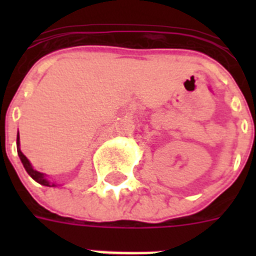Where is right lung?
Masks as SVG:
<instances>
[{"mask_svg": "<svg viewBox=\"0 0 256 256\" xmlns=\"http://www.w3.org/2000/svg\"><path fill=\"white\" fill-rule=\"evenodd\" d=\"M17 152H18V156H20V160H21L22 164H24V168H25V170L28 171V174H29L30 176L36 180V182H38L40 184H44V186H56V184L50 183L49 180L45 178V175L41 174L40 171H36L33 168H32V164H30V162L28 160V158H26V156L22 154L21 150H20V136H17Z\"/></svg>", "mask_w": 256, "mask_h": 256, "instance_id": "right-lung-1", "label": "right lung"}]
</instances>
